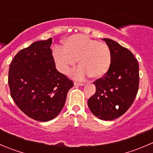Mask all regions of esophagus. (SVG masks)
I'll return each mask as SVG.
<instances>
[{"label": "esophagus", "instance_id": "34e87169", "mask_svg": "<svg viewBox=\"0 0 153 153\" xmlns=\"http://www.w3.org/2000/svg\"><path fill=\"white\" fill-rule=\"evenodd\" d=\"M74 85L76 86V87H81V86H84V84H83V83H78V82H74Z\"/></svg>", "mask_w": 153, "mask_h": 153}]
</instances>
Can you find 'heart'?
<instances>
[{
    "instance_id": "b5f03b06",
    "label": "heart",
    "mask_w": 153,
    "mask_h": 153,
    "mask_svg": "<svg viewBox=\"0 0 153 153\" xmlns=\"http://www.w3.org/2000/svg\"><path fill=\"white\" fill-rule=\"evenodd\" d=\"M53 57L58 70L63 74L68 73L78 60L80 66L71 75L79 80L87 76L95 79L102 78L109 70L111 63L108 45L83 34L68 37L63 47L54 49Z\"/></svg>"
}]
</instances>
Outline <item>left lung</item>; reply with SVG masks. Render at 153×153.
<instances>
[{
  "label": "left lung",
  "instance_id": "left-lung-1",
  "mask_svg": "<svg viewBox=\"0 0 153 153\" xmlns=\"http://www.w3.org/2000/svg\"><path fill=\"white\" fill-rule=\"evenodd\" d=\"M111 52V63L106 74L93 84L96 93L87 105L93 115L112 120L125 114L136 97L139 87V65L134 54L111 39H102Z\"/></svg>",
  "mask_w": 153,
  "mask_h": 153
}]
</instances>
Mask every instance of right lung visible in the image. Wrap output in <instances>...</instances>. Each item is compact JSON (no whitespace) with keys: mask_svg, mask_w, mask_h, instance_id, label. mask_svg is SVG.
I'll list each match as a JSON object with an SVG mask.
<instances>
[{"mask_svg":"<svg viewBox=\"0 0 153 153\" xmlns=\"http://www.w3.org/2000/svg\"><path fill=\"white\" fill-rule=\"evenodd\" d=\"M51 44L50 38L21 50L9 69L8 84L15 103L27 116L40 122L60 114L74 85L56 69Z\"/></svg>","mask_w":153,"mask_h":153,"instance_id":"right-lung-1","label":"right lung"}]
</instances>
